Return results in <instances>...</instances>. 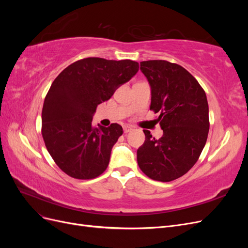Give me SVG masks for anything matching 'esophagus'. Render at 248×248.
Segmentation results:
<instances>
[{"mask_svg": "<svg viewBox=\"0 0 248 248\" xmlns=\"http://www.w3.org/2000/svg\"><path fill=\"white\" fill-rule=\"evenodd\" d=\"M132 130V127L130 126V125H124L123 126V131L125 132V133H128V132H130Z\"/></svg>", "mask_w": 248, "mask_h": 248, "instance_id": "1", "label": "esophagus"}]
</instances>
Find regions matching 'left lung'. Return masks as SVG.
Segmentation results:
<instances>
[{
  "label": "left lung",
  "instance_id": "obj_1",
  "mask_svg": "<svg viewBox=\"0 0 248 248\" xmlns=\"http://www.w3.org/2000/svg\"><path fill=\"white\" fill-rule=\"evenodd\" d=\"M151 87V106L163 134L138 149L139 167L149 178L170 182L185 175L199 159L209 132V107L204 89L182 66L164 60L140 62Z\"/></svg>",
  "mask_w": 248,
  "mask_h": 248
}]
</instances>
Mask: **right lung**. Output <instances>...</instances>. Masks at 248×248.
I'll return each mask as SVG.
<instances>
[{
	"instance_id": "1",
	"label": "right lung",
	"mask_w": 248,
	"mask_h": 248,
	"mask_svg": "<svg viewBox=\"0 0 248 248\" xmlns=\"http://www.w3.org/2000/svg\"><path fill=\"white\" fill-rule=\"evenodd\" d=\"M139 71L131 60L86 58L59 74L42 108V137L51 158L68 176L89 180L107 170L111 148L122 136V126L94 127L98 104Z\"/></svg>"
}]
</instances>
